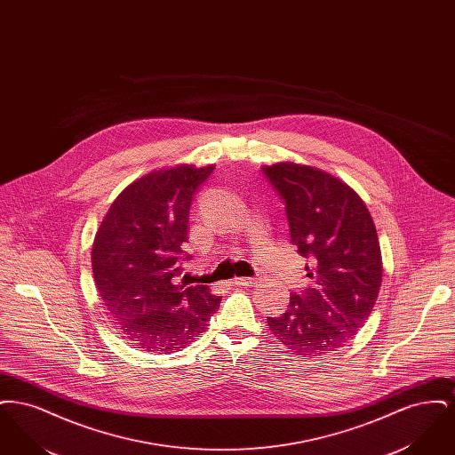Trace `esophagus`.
I'll use <instances>...</instances> for the list:
<instances>
[{
    "mask_svg": "<svg viewBox=\"0 0 455 455\" xmlns=\"http://www.w3.org/2000/svg\"><path fill=\"white\" fill-rule=\"evenodd\" d=\"M234 283L242 284V286H254L258 283V278H235Z\"/></svg>",
    "mask_w": 455,
    "mask_h": 455,
    "instance_id": "1",
    "label": "esophagus"
}]
</instances>
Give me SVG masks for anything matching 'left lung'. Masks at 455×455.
I'll return each instance as SVG.
<instances>
[{
	"label": "left lung",
	"mask_w": 455,
	"mask_h": 455,
	"mask_svg": "<svg viewBox=\"0 0 455 455\" xmlns=\"http://www.w3.org/2000/svg\"><path fill=\"white\" fill-rule=\"evenodd\" d=\"M262 172L284 201L291 243L312 260V286L267 317L269 331L295 355H327L365 325L377 302L384 267L373 220L363 199L323 169L276 162Z\"/></svg>",
	"instance_id": "left-lung-1"
}]
</instances>
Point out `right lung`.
<instances>
[{"instance_id":"add662e5","label":"right lung","mask_w":455,"mask_h":455,"mask_svg":"<svg viewBox=\"0 0 455 455\" xmlns=\"http://www.w3.org/2000/svg\"><path fill=\"white\" fill-rule=\"evenodd\" d=\"M213 169L177 164L132 180L93 238L92 269L104 308L143 351L173 353L191 345L220 307L221 299L206 284L175 283L193 196Z\"/></svg>"}]
</instances>
